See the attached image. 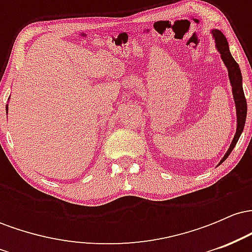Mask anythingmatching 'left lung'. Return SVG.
Returning a JSON list of instances; mask_svg holds the SVG:
<instances>
[{"mask_svg":"<svg viewBox=\"0 0 252 252\" xmlns=\"http://www.w3.org/2000/svg\"><path fill=\"white\" fill-rule=\"evenodd\" d=\"M212 34L216 40L217 50L219 51L222 62H224L225 66L227 67L228 78H230L231 86H232V94H233V99H235L236 111H237L236 135L235 137H233L232 142H231V146L226 152V154L224 155V158H222L220 162H219V164H221L225 160H226L227 156L231 154V152H232L237 142H238L239 137H241V134L243 132V129H244V126H245V120H247L248 105H247V99H245V96H244V91H243V85H242L243 79H242L241 68H239V65L236 63V60L233 59V57L231 56L230 50H228V43H227L226 37H225L224 34L218 30H213Z\"/></svg>","mask_w":252,"mask_h":252,"instance_id":"1","label":"left lung"}]
</instances>
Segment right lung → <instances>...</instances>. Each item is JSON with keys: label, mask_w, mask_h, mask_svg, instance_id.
Masks as SVG:
<instances>
[{"label": "right lung", "mask_w": 252, "mask_h": 252, "mask_svg": "<svg viewBox=\"0 0 252 252\" xmlns=\"http://www.w3.org/2000/svg\"><path fill=\"white\" fill-rule=\"evenodd\" d=\"M5 109H7V111H8V108H5Z\"/></svg>", "instance_id": "right-lung-1"}]
</instances>
